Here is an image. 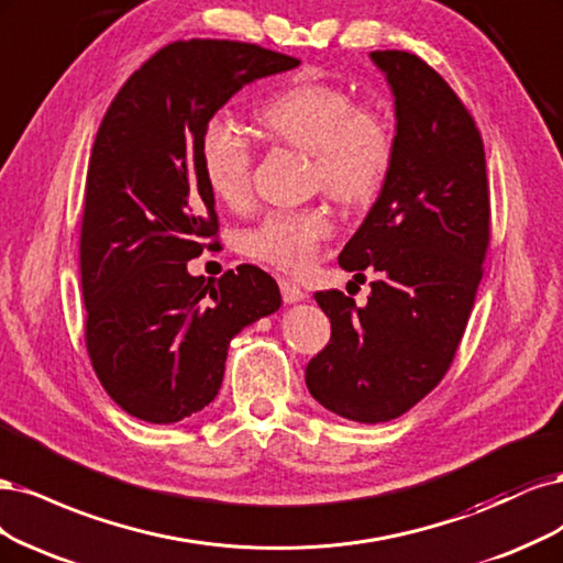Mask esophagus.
<instances>
[{
  "label": "esophagus",
  "mask_w": 563,
  "mask_h": 563,
  "mask_svg": "<svg viewBox=\"0 0 563 563\" xmlns=\"http://www.w3.org/2000/svg\"><path fill=\"white\" fill-rule=\"evenodd\" d=\"M280 295H283L285 303H297V301L306 299L303 289L292 280H280Z\"/></svg>",
  "instance_id": "obj_1"
}]
</instances>
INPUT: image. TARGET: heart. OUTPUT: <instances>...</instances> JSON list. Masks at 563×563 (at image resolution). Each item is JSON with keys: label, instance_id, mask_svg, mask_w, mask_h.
I'll return each instance as SVG.
<instances>
[{"label": "heart", "instance_id": "1", "mask_svg": "<svg viewBox=\"0 0 563 563\" xmlns=\"http://www.w3.org/2000/svg\"><path fill=\"white\" fill-rule=\"evenodd\" d=\"M257 121L266 135L311 156L313 185L343 206H365L390 177L397 140L390 119L369 104H355L334 84H295L262 102ZM198 158L210 191L229 208L252 194L255 154L231 123L212 119L198 140ZM332 235V217L322 208L274 212L247 231L245 252L262 264L301 274Z\"/></svg>", "mask_w": 563, "mask_h": 563}]
</instances>
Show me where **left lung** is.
Wrapping results in <instances>:
<instances>
[{
  "label": "left lung",
  "mask_w": 563,
  "mask_h": 563,
  "mask_svg": "<svg viewBox=\"0 0 563 563\" xmlns=\"http://www.w3.org/2000/svg\"><path fill=\"white\" fill-rule=\"evenodd\" d=\"M395 96L397 152L339 266L376 280L365 306L316 292L332 336L306 365L316 400L343 419L386 423L440 384L459 351L492 241L482 133L463 100L407 51H372Z\"/></svg>",
  "instance_id": "left-lung-1"
}]
</instances>
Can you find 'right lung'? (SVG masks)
<instances>
[{
  "label": "right lung",
  "mask_w": 563,
  "mask_h": 563,
  "mask_svg": "<svg viewBox=\"0 0 563 563\" xmlns=\"http://www.w3.org/2000/svg\"><path fill=\"white\" fill-rule=\"evenodd\" d=\"M299 60L257 44L179 40L121 86L88 161L79 239L86 351L102 388L147 423H177L222 386L229 341L280 308L266 271L187 262L220 245L198 140L245 84Z\"/></svg>",
  "instance_id": "right-lung-1"
}]
</instances>
